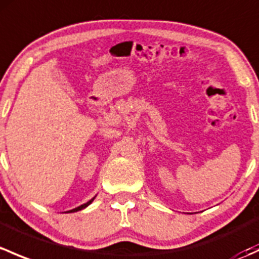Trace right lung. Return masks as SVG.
<instances>
[{
  "label": "right lung",
  "mask_w": 259,
  "mask_h": 259,
  "mask_svg": "<svg viewBox=\"0 0 259 259\" xmlns=\"http://www.w3.org/2000/svg\"><path fill=\"white\" fill-rule=\"evenodd\" d=\"M94 199H95V198H93V199H91V200H89V202H88V203H85V204H82V205H80V207L75 208V209L70 210V211H69V213H72V211H77V210H81V209H83V208H86V207H88V205H89V204H91V202H93V200H94ZM66 213H67V211H66Z\"/></svg>",
  "instance_id": "right-lung-1"
}]
</instances>
